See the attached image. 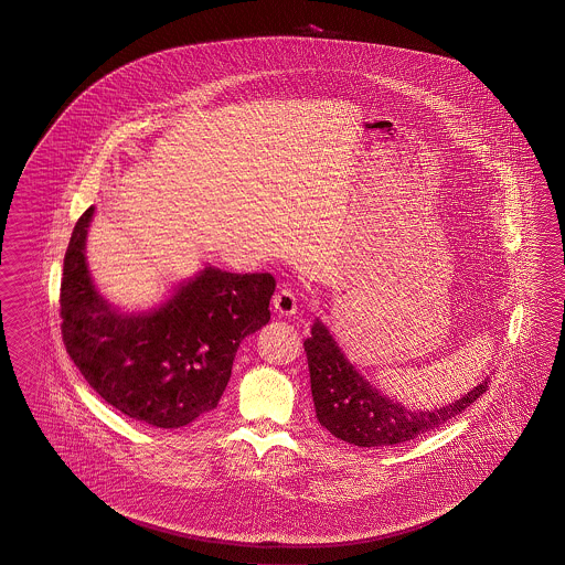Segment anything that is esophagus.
<instances>
[{"label":"esophagus","instance_id":"1","mask_svg":"<svg viewBox=\"0 0 565 565\" xmlns=\"http://www.w3.org/2000/svg\"><path fill=\"white\" fill-rule=\"evenodd\" d=\"M274 308L277 315H286V317L296 312V294L291 291V288L281 286L279 290L275 291Z\"/></svg>","mask_w":565,"mask_h":565}]
</instances>
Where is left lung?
Segmentation results:
<instances>
[{
	"label": "left lung",
	"instance_id": "1",
	"mask_svg": "<svg viewBox=\"0 0 565 565\" xmlns=\"http://www.w3.org/2000/svg\"><path fill=\"white\" fill-rule=\"evenodd\" d=\"M310 392L317 418L345 444L381 447L411 441L414 437L441 427L462 414L489 387V376L458 402L439 411H408L402 404L376 392L354 366L343 359L342 350L319 321L305 342Z\"/></svg>",
	"mask_w": 565,
	"mask_h": 565
}]
</instances>
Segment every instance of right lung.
Masks as SVG:
<instances>
[{
    "label": "right lung",
    "instance_id": "right-lung-1",
    "mask_svg": "<svg viewBox=\"0 0 565 565\" xmlns=\"http://www.w3.org/2000/svg\"><path fill=\"white\" fill-rule=\"evenodd\" d=\"M74 225L60 288L62 340L86 383L121 414L159 428L184 427L213 411L246 335L269 323L271 274L211 269L149 315L105 305L86 269V227Z\"/></svg>",
    "mask_w": 565,
    "mask_h": 565
}]
</instances>
